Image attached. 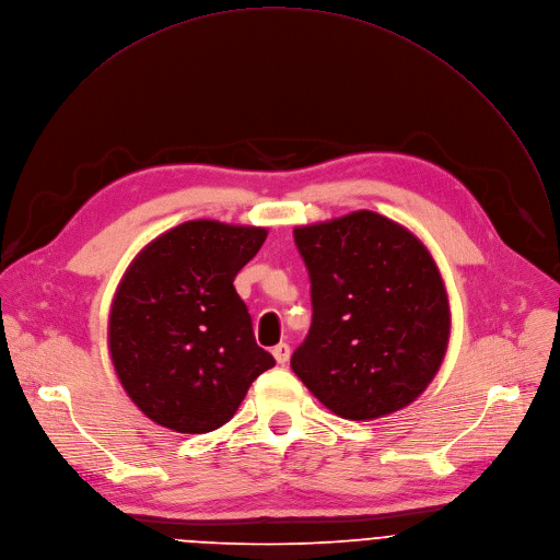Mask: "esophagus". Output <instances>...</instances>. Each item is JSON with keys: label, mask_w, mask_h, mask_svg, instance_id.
Segmentation results:
<instances>
[{"label": "esophagus", "mask_w": 560, "mask_h": 560, "mask_svg": "<svg viewBox=\"0 0 560 560\" xmlns=\"http://www.w3.org/2000/svg\"><path fill=\"white\" fill-rule=\"evenodd\" d=\"M273 358H276V362L278 364H287L289 362V355H291V349H289V345H278V347H273Z\"/></svg>", "instance_id": "34e87169"}]
</instances>
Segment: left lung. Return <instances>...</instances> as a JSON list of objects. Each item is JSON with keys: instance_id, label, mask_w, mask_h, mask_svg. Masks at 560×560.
Here are the masks:
<instances>
[{"instance_id": "obj_1", "label": "left lung", "mask_w": 560, "mask_h": 560, "mask_svg": "<svg viewBox=\"0 0 560 560\" xmlns=\"http://www.w3.org/2000/svg\"><path fill=\"white\" fill-rule=\"evenodd\" d=\"M313 319L293 373L330 412L371 421L410 406L451 340V302L428 247L369 209L293 230Z\"/></svg>"}]
</instances>
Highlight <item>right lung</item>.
<instances>
[{
    "label": "right lung",
    "mask_w": 560,
    "mask_h": 560,
    "mask_svg": "<svg viewBox=\"0 0 560 560\" xmlns=\"http://www.w3.org/2000/svg\"><path fill=\"white\" fill-rule=\"evenodd\" d=\"M265 228L187 220L126 269L107 317L112 366L137 408L183 434L225 425L254 380L276 366L234 287Z\"/></svg>",
    "instance_id": "right-lung-1"
}]
</instances>
